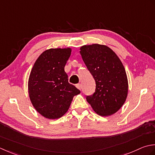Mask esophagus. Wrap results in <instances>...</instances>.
<instances>
[{"label": "esophagus", "mask_w": 155, "mask_h": 155, "mask_svg": "<svg viewBox=\"0 0 155 155\" xmlns=\"http://www.w3.org/2000/svg\"><path fill=\"white\" fill-rule=\"evenodd\" d=\"M76 86V87L79 90L81 89V84H76V86Z\"/></svg>", "instance_id": "34e87169"}]
</instances>
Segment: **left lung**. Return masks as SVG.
<instances>
[{"instance_id":"left-lung-1","label":"left lung","mask_w":155,"mask_h":155,"mask_svg":"<svg viewBox=\"0 0 155 155\" xmlns=\"http://www.w3.org/2000/svg\"><path fill=\"white\" fill-rule=\"evenodd\" d=\"M80 54L96 81V91L86 97L97 114L112 115L120 109L128 95V78L124 65L108 46L100 44L84 45Z\"/></svg>"}]
</instances>
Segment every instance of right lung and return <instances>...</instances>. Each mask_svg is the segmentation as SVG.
<instances>
[{"mask_svg":"<svg viewBox=\"0 0 155 155\" xmlns=\"http://www.w3.org/2000/svg\"><path fill=\"white\" fill-rule=\"evenodd\" d=\"M71 49L55 48L43 51L31 69L28 91L33 107L43 117L61 118L70 106L74 96L80 93L68 82L64 68Z\"/></svg>","mask_w":155,"mask_h":155,"instance_id":"1","label":"right lung"}]
</instances>
